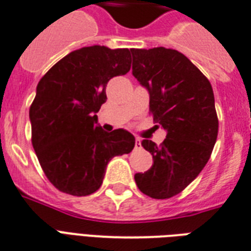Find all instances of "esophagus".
Returning a JSON list of instances; mask_svg holds the SVG:
<instances>
[{
  "mask_svg": "<svg viewBox=\"0 0 251 251\" xmlns=\"http://www.w3.org/2000/svg\"><path fill=\"white\" fill-rule=\"evenodd\" d=\"M135 148H136V149H141V140H140V138H138V137H136Z\"/></svg>",
  "mask_w": 251,
  "mask_h": 251,
  "instance_id": "1",
  "label": "esophagus"
}]
</instances>
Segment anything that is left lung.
<instances>
[{"label": "left lung", "instance_id": "8db88e82", "mask_svg": "<svg viewBox=\"0 0 251 251\" xmlns=\"http://www.w3.org/2000/svg\"><path fill=\"white\" fill-rule=\"evenodd\" d=\"M131 51L132 74L149 91L153 119L167 131L159 146L141 142L154 163L136 174L135 181L146 196L166 200L185 189L210 159L219 129L214 92L207 77L177 50Z\"/></svg>", "mask_w": 251, "mask_h": 251}]
</instances>
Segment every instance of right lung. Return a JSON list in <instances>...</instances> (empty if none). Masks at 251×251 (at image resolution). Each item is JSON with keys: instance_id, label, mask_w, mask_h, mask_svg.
I'll use <instances>...</instances> for the list:
<instances>
[{"instance_id": "1", "label": "right lung", "mask_w": 251, "mask_h": 251, "mask_svg": "<svg viewBox=\"0 0 251 251\" xmlns=\"http://www.w3.org/2000/svg\"><path fill=\"white\" fill-rule=\"evenodd\" d=\"M131 70V50L87 46L71 51L37 84L29 107L32 145L44 174L58 190L89 196L100 189L106 166L131 153L135 137L124 129L97 126L106 85Z\"/></svg>"}]
</instances>
